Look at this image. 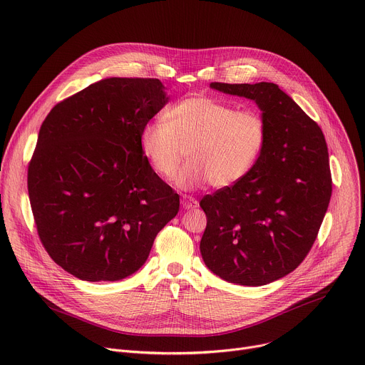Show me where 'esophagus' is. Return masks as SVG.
Segmentation results:
<instances>
[{"label":"esophagus","mask_w":365,"mask_h":365,"mask_svg":"<svg viewBox=\"0 0 365 365\" xmlns=\"http://www.w3.org/2000/svg\"><path fill=\"white\" fill-rule=\"evenodd\" d=\"M182 206L185 207V210H193V207L197 206V200L190 195H183L182 196Z\"/></svg>","instance_id":"esophagus-1"}]
</instances>
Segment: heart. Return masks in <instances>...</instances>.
I'll use <instances>...</instances> for the list:
<instances>
[{
  "label": "heart",
  "mask_w": 365,
  "mask_h": 365,
  "mask_svg": "<svg viewBox=\"0 0 365 365\" xmlns=\"http://www.w3.org/2000/svg\"><path fill=\"white\" fill-rule=\"evenodd\" d=\"M267 137L263 115L238 110L210 98H186L144 127L140 145L144 158L162 179L175 178L187 153L189 162L176 182L193 189L206 182L217 189L234 186L258 162Z\"/></svg>",
  "instance_id": "b5f03b06"
}]
</instances>
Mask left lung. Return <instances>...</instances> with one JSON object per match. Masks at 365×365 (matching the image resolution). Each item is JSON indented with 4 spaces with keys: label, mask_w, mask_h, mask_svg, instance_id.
I'll return each mask as SVG.
<instances>
[{
    "label": "left lung",
    "mask_w": 365,
    "mask_h": 365,
    "mask_svg": "<svg viewBox=\"0 0 365 365\" xmlns=\"http://www.w3.org/2000/svg\"><path fill=\"white\" fill-rule=\"evenodd\" d=\"M211 88L255 101L267 137L242 180L202 197L200 254L221 279L263 286L292 273L318 237L332 193L327 141L276 83L212 82Z\"/></svg>",
    "instance_id": "left-lung-1"
}]
</instances>
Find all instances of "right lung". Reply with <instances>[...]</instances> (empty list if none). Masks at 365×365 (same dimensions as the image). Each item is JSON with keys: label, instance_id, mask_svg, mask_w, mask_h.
Returning a JSON list of instances; mask_svg holds the SVG:
<instances>
[{"label": "right lung", "instance_id": "1", "mask_svg": "<svg viewBox=\"0 0 365 365\" xmlns=\"http://www.w3.org/2000/svg\"><path fill=\"white\" fill-rule=\"evenodd\" d=\"M154 78H108L44 118L27 187L38 238L56 264L86 282L137 272L179 195L155 173L141 131L168 96Z\"/></svg>", "mask_w": 365, "mask_h": 365}]
</instances>
